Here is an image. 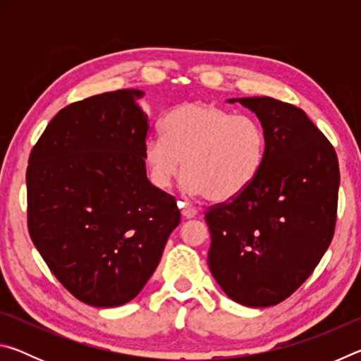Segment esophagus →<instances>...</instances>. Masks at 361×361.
Masks as SVG:
<instances>
[{
    "label": "esophagus",
    "instance_id": "1",
    "mask_svg": "<svg viewBox=\"0 0 361 361\" xmlns=\"http://www.w3.org/2000/svg\"><path fill=\"white\" fill-rule=\"evenodd\" d=\"M178 207L181 209V215L185 218H194L195 215H197V210H195L191 205H188L185 202H178Z\"/></svg>",
    "mask_w": 361,
    "mask_h": 361
}]
</instances>
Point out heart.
<instances>
[{
	"label": "heart",
	"mask_w": 361,
	"mask_h": 361,
	"mask_svg": "<svg viewBox=\"0 0 361 361\" xmlns=\"http://www.w3.org/2000/svg\"><path fill=\"white\" fill-rule=\"evenodd\" d=\"M162 138L145 145L151 181L167 189L181 172L191 194L212 202L235 199L258 176L266 154L262 127L215 103H183L167 114Z\"/></svg>",
	"instance_id": "1"
}]
</instances>
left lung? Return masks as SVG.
Wrapping results in <instances>:
<instances>
[{
	"label": "left lung",
	"instance_id": "1",
	"mask_svg": "<svg viewBox=\"0 0 361 361\" xmlns=\"http://www.w3.org/2000/svg\"><path fill=\"white\" fill-rule=\"evenodd\" d=\"M228 102L258 116L266 154L245 191L205 213L209 267L232 301L269 307L307 280L331 243L338 156L301 108L271 97Z\"/></svg>",
	"mask_w": 361,
	"mask_h": 361
}]
</instances>
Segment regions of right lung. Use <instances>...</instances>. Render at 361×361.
Listing matches in <instances>:
<instances>
[{"instance_id": "1", "label": "right lung", "mask_w": 361, "mask_h": 361, "mask_svg": "<svg viewBox=\"0 0 361 361\" xmlns=\"http://www.w3.org/2000/svg\"><path fill=\"white\" fill-rule=\"evenodd\" d=\"M143 95L122 89L71 103L28 159L30 237L59 282L94 307L132 301L180 224L173 195L146 176Z\"/></svg>"}]
</instances>
